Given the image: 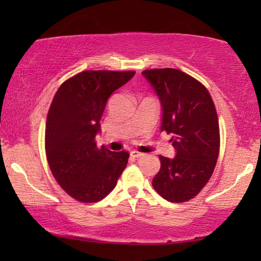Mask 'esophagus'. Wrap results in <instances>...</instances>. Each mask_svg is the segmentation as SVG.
I'll list each match as a JSON object with an SVG mask.
<instances>
[{"label":"esophagus","mask_w":261,"mask_h":261,"mask_svg":"<svg viewBox=\"0 0 261 261\" xmlns=\"http://www.w3.org/2000/svg\"><path fill=\"white\" fill-rule=\"evenodd\" d=\"M130 155L133 156V158H135V159H139V158H141V156H144V153H140V152H138V151H132L130 152Z\"/></svg>","instance_id":"esophagus-1"}]
</instances>
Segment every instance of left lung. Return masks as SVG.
Returning a JSON list of instances; mask_svg holds the SVG:
<instances>
[{
	"mask_svg": "<svg viewBox=\"0 0 261 261\" xmlns=\"http://www.w3.org/2000/svg\"><path fill=\"white\" fill-rule=\"evenodd\" d=\"M142 74L162 105L160 129L172 134V159L160 155L153 178L155 191L173 203L187 202L204 188L220 151L219 119L212 96L202 83L177 69H153Z\"/></svg>",
	"mask_w": 261,
	"mask_h": 261,
	"instance_id": "left-lung-1",
	"label": "left lung"
}]
</instances>
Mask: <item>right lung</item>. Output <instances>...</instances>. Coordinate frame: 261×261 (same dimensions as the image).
I'll list each match as a JSON object with an SVG mask.
<instances>
[{
  "label": "right lung",
  "instance_id": "1",
  "mask_svg": "<svg viewBox=\"0 0 261 261\" xmlns=\"http://www.w3.org/2000/svg\"><path fill=\"white\" fill-rule=\"evenodd\" d=\"M134 71H83L60 85L46 121V156L53 177L71 197L98 202L115 188L129 154L98 148L109 96L130 81Z\"/></svg>",
  "mask_w": 261,
  "mask_h": 261
}]
</instances>
